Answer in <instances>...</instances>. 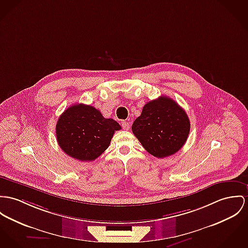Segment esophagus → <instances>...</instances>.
I'll return each instance as SVG.
<instances>
[{
  "label": "esophagus",
  "mask_w": 248,
  "mask_h": 248,
  "mask_svg": "<svg viewBox=\"0 0 248 248\" xmlns=\"http://www.w3.org/2000/svg\"><path fill=\"white\" fill-rule=\"evenodd\" d=\"M122 127H123L124 130H128L129 127H130V124H129L128 122L123 121V122H122Z\"/></svg>",
  "instance_id": "obj_1"
}]
</instances>
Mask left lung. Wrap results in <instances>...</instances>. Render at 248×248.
Instances as JSON below:
<instances>
[{
    "label": "left lung",
    "instance_id": "1",
    "mask_svg": "<svg viewBox=\"0 0 248 248\" xmlns=\"http://www.w3.org/2000/svg\"><path fill=\"white\" fill-rule=\"evenodd\" d=\"M191 124L185 110L167 96L145 104L132 124V131L143 148L162 158L178 152L185 144Z\"/></svg>",
    "mask_w": 248,
    "mask_h": 248
}]
</instances>
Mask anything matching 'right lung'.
<instances>
[{
  "label": "right lung",
  "mask_w": 248,
  "mask_h": 248,
  "mask_svg": "<svg viewBox=\"0 0 248 248\" xmlns=\"http://www.w3.org/2000/svg\"><path fill=\"white\" fill-rule=\"evenodd\" d=\"M121 125L106 119L95 108L77 104L68 108L57 121L56 133L60 148L68 155L92 161L105 152Z\"/></svg>",
  "instance_id": "obj_1"
}]
</instances>
